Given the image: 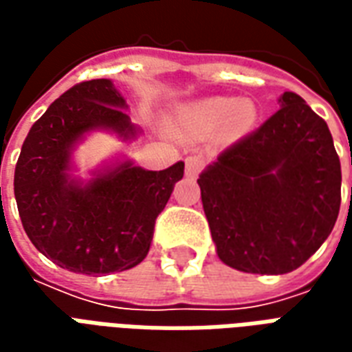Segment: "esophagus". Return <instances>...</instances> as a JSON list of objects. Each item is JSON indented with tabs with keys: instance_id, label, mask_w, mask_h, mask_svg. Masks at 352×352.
I'll return each mask as SVG.
<instances>
[{
	"instance_id": "1",
	"label": "esophagus",
	"mask_w": 352,
	"mask_h": 352,
	"mask_svg": "<svg viewBox=\"0 0 352 352\" xmlns=\"http://www.w3.org/2000/svg\"><path fill=\"white\" fill-rule=\"evenodd\" d=\"M204 168V158L201 156H188L186 158V175L196 177Z\"/></svg>"
}]
</instances>
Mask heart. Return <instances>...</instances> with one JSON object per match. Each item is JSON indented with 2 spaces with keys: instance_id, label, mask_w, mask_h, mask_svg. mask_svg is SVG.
Segmentation results:
<instances>
[{
  "instance_id": "obj_1",
  "label": "heart",
  "mask_w": 352,
  "mask_h": 352,
  "mask_svg": "<svg viewBox=\"0 0 352 352\" xmlns=\"http://www.w3.org/2000/svg\"><path fill=\"white\" fill-rule=\"evenodd\" d=\"M186 120L201 133H211L224 126L230 135H241L256 122V107L249 100L211 98L188 109Z\"/></svg>"
}]
</instances>
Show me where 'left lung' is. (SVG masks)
I'll return each instance as SVG.
<instances>
[{"label": "left lung", "instance_id": "8db88e82", "mask_svg": "<svg viewBox=\"0 0 352 352\" xmlns=\"http://www.w3.org/2000/svg\"><path fill=\"white\" fill-rule=\"evenodd\" d=\"M279 105L198 179L217 254L245 273L300 267L340 213L341 164L328 126L298 94L285 92Z\"/></svg>", "mask_w": 352, "mask_h": 352}]
</instances>
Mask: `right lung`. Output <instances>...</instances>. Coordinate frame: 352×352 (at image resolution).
Segmentation results:
<instances>
[{
  "label": "right lung",
  "mask_w": 352,
  "mask_h": 352,
  "mask_svg": "<svg viewBox=\"0 0 352 352\" xmlns=\"http://www.w3.org/2000/svg\"><path fill=\"white\" fill-rule=\"evenodd\" d=\"M126 107L109 79L75 85L32 126L14 168V198L30 241L73 273L105 275L143 262L156 217L184 175V162L162 171L122 162L88 184L69 177L73 146L87 131L138 135Z\"/></svg>",
  "instance_id": "1"
}]
</instances>
